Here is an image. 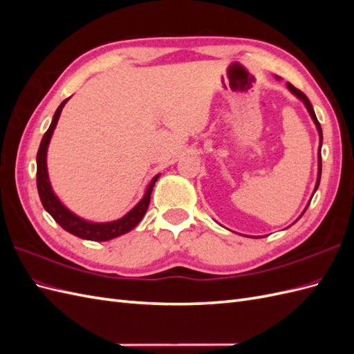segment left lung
I'll return each mask as SVG.
<instances>
[{
    "instance_id": "1",
    "label": "left lung",
    "mask_w": 354,
    "mask_h": 354,
    "mask_svg": "<svg viewBox=\"0 0 354 354\" xmlns=\"http://www.w3.org/2000/svg\"><path fill=\"white\" fill-rule=\"evenodd\" d=\"M276 80H281V77H276ZM286 87H288V90L291 91L295 97L298 99V100H301L303 103H304V106H306V109L308 111V113H310V116H312V120H313V122H315V125H316V128H317V133H319V153H317V180H316V186H315V190H313V195H315V192L317 190V187H319V183H320V174H322V158H320V149H322V142H324V136H322V128H320V124H319V121H317V118H316V113H315V111H313V106H312V103H310V100L307 99V95L304 94V93H301L299 91L298 88H295L292 84H286ZM310 203V202H308ZM308 203H307V207L304 208V211H303V214L306 212V209L308 208ZM301 214V216H303ZM301 216H299L294 223H297L299 218H301ZM292 223V224H294Z\"/></svg>"
}]
</instances>
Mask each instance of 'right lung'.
<instances>
[{"label": "right lung", "instance_id": "obj_1", "mask_svg": "<svg viewBox=\"0 0 354 354\" xmlns=\"http://www.w3.org/2000/svg\"><path fill=\"white\" fill-rule=\"evenodd\" d=\"M69 99L63 100L60 106L57 108L55 116H53V121L48 127V130L46 131L44 137H42L38 153H37V187H38V194L39 199L42 202V207L46 208V211L50 214V216L59 223L60 226L65 229L66 232L75 234L81 239H87V241H95V242H104V241H111L113 238L121 236V234H125L130 230H133L138 223L142 221L143 216L147 211L149 202H151V195L153 186L156 183V180L159 178V174H156L151 183L147 185L143 198L138 201L137 205L128 211L124 217L113 220V221H106V223H94L84 220L77 214H73L71 209H68L60 199L56 196L55 192H53L50 178H48V169H47V151H48V145L51 140V136L55 133V128L57 125V121L60 118L62 109L65 108V104L68 103Z\"/></svg>", "mask_w": 354, "mask_h": 354}]
</instances>
